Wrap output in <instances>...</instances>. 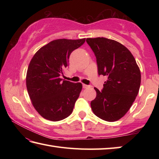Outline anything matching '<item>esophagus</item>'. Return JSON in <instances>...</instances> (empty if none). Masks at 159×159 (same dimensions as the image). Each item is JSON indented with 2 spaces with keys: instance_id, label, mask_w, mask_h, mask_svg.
<instances>
[{
  "instance_id": "34e87169",
  "label": "esophagus",
  "mask_w": 159,
  "mask_h": 159,
  "mask_svg": "<svg viewBox=\"0 0 159 159\" xmlns=\"http://www.w3.org/2000/svg\"><path fill=\"white\" fill-rule=\"evenodd\" d=\"M89 85H85V84H83V87L84 89H86V88H87V87H89Z\"/></svg>"
}]
</instances>
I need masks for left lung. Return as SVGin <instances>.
<instances>
[{
    "mask_svg": "<svg viewBox=\"0 0 159 159\" xmlns=\"http://www.w3.org/2000/svg\"><path fill=\"white\" fill-rule=\"evenodd\" d=\"M96 57L98 73L107 76L102 92L94 87L91 102L93 113L100 119L115 121L130 109L139 93L141 72L135 59L120 42L104 38H87Z\"/></svg>",
    "mask_w": 159,
    "mask_h": 159,
    "instance_id": "obj_1",
    "label": "left lung"
}]
</instances>
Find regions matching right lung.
Masks as SVG:
<instances>
[{"instance_id":"obj_1","label":"right lung","mask_w":159,"mask_h":159,"mask_svg":"<svg viewBox=\"0 0 159 159\" xmlns=\"http://www.w3.org/2000/svg\"><path fill=\"white\" fill-rule=\"evenodd\" d=\"M85 42V38L53 40L42 46L30 61L26 88L33 107L45 119L57 121L72 113L82 84L60 76L68 66L70 54Z\"/></svg>"}]
</instances>
